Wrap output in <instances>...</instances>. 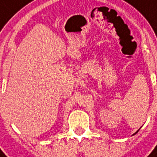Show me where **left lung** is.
<instances>
[{
	"mask_svg": "<svg viewBox=\"0 0 157 157\" xmlns=\"http://www.w3.org/2000/svg\"><path fill=\"white\" fill-rule=\"evenodd\" d=\"M138 132H139V130H138V131H137V132H136V133H134V134H137V133H138Z\"/></svg>",
	"mask_w": 157,
	"mask_h": 157,
	"instance_id": "1",
	"label": "left lung"
}]
</instances>
